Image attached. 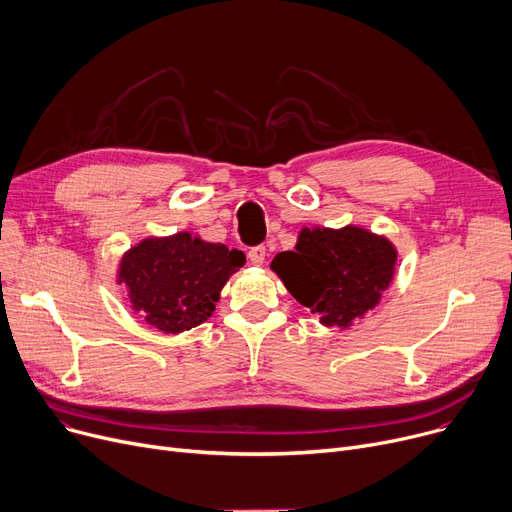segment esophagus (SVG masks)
<instances>
[{
  "label": "esophagus",
  "instance_id": "1",
  "mask_svg": "<svg viewBox=\"0 0 512 512\" xmlns=\"http://www.w3.org/2000/svg\"><path fill=\"white\" fill-rule=\"evenodd\" d=\"M248 258H250V262H252L254 266H262L264 260H266V248H264V246H254V248H250Z\"/></svg>",
  "mask_w": 512,
  "mask_h": 512
}]
</instances>
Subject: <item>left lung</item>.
Listing matches in <instances>:
<instances>
[{
	"label": "left lung",
	"mask_w": 512,
	"mask_h": 512,
	"mask_svg": "<svg viewBox=\"0 0 512 512\" xmlns=\"http://www.w3.org/2000/svg\"><path fill=\"white\" fill-rule=\"evenodd\" d=\"M397 250L362 227L304 229L295 252H281L273 270L299 304L324 326H349L380 302L393 279Z\"/></svg>",
	"instance_id": "1"
}]
</instances>
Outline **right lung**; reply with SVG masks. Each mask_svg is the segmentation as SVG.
<instances>
[{"label":"right lung","instance_id":"obj_1","mask_svg":"<svg viewBox=\"0 0 512 512\" xmlns=\"http://www.w3.org/2000/svg\"><path fill=\"white\" fill-rule=\"evenodd\" d=\"M246 256L190 233L144 239L119 266V283L148 324L167 335L184 333L215 312L219 293Z\"/></svg>","mask_w":512,"mask_h":512}]
</instances>
